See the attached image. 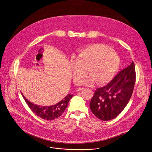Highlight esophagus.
Masks as SVG:
<instances>
[{"label": "esophagus", "instance_id": "34e87169", "mask_svg": "<svg viewBox=\"0 0 152 152\" xmlns=\"http://www.w3.org/2000/svg\"><path fill=\"white\" fill-rule=\"evenodd\" d=\"M84 88H81V87H78L77 89H76V91L77 92V91H82V90H83Z\"/></svg>", "mask_w": 152, "mask_h": 152}]
</instances>
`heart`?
Wrapping results in <instances>:
<instances>
[{
  "label": "heart",
  "instance_id": "1",
  "mask_svg": "<svg viewBox=\"0 0 152 152\" xmlns=\"http://www.w3.org/2000/svg\"><path fill=\"white\" fill-rule=\"evenodd\" d=\"M70 66L76 84L88 74L92 77L83 80L85 85H91L94 79L98 85L110 81L120 66V59L110 47L103 44H93L79 50L77 58L72 57Z\"/></svg>",
  "mask_w": 152,
  "mask_h": 152
}]
</instances>
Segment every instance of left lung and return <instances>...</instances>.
<instances>
[{
  "label": "left lung",
  "instance_id": "left-lung-1",
  "mask_svg": "<svg viewBox=\"0 0 152 152\" xmlns=\"http://www.w3.org/2000/svg\"><path fill=\"white\" fill-rule=\"evenodd\" d=\"M135 76V65L132 61L107 85L97 88L89 105L93 114L104 121L112 120L118 116L132 96Z\"/></svg>",
  "mask_w": 152,
  "mask_h": 152
}]
</instances>
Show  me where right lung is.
<instances>
[{
	"mask_svg": "<svg viewBox=\"0 0 152 152\" xmlns=\"http://www.w3.org/2000/svg\"><path fill=\"white\" fill-rule=\"evenodd\" d=\"M22 95L26 103L33 113H34L37 116L43 119L51 121L58 118L62 115V113L64 112L65 109L67 107L69 101L73 95L69 94L64 98V99H62L60 102L50 106H37L30 103L28 100L25 98L23 94Z\"/></svg>",
	"mask_w": 152,
	"mask_h": 152,
	"instance_id": "add662e5",
	"label": "right lung"
}]
</instances>
